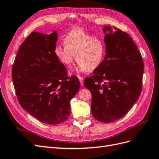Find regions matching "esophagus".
<instances>
[{
  "label": "esophagus",
  "mask_w": 159,
  "mask_h": 159,
  "mask_svg": "<svg viewBox=\"0 0 159 159\" xmlns=\"http://www.w3.org/2000/svg\"><path fill=\"white\" fill-rule=\"evenodd\" d=\"M78 78H79L80 81V84H81V85H84V79H83V78H81V77L79 76V77H78Z\"/></svg>",
  "instance_id": "esophagus-1"
}]
</instances>
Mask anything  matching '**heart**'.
Returning <instances> with one entry per match:
<instances>
[{"label": "heart", "mask_w": 159, "mask_h": 159, "mask_svg": "<svg viewBox=\"0 0 159 159\" xmlns=\"http://www.w3.org/2000/svg\"><path fill=\"white\" fill-rule=\"evenodd\" d=\"M64 43V46L57 45L54 50L56 56L63 64L70 66L75 56L78 63L77 70L91 71L102 63L105 53L103 42L82 30L74 29L68 32Z\"/></svg>", "instance_id": "obj_1"}]
</instances>
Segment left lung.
<instances>
[{
  "label": "left lung",
  "instance_id": "8db88e82",
  "mask_svg": "<svg viewBox=\"0 0 159 159\" xmlns=\"http://www.w3.org/2000/svg\"><path fill=\"white\" fill-rule=\"evenodd\" d=\"M106 54L84 86L91 93V109L99 121L111 123L124 117L139 98L144 62L137 45L127 32L105 26Z\"/></svg>",
  "mask_w": 159,
  "mask_h": 159
}]
</instances>
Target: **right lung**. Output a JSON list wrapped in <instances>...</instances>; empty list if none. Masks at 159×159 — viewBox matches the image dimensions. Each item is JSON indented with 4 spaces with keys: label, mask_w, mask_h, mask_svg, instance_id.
I'll return each instance as SVG.
<instances>
[{
    "label": "right lung",
    "mask_w": 159,
    "mask_h": 159,
    "mask_svg": "<svg viewBox=\"0 0 159 159\" xmlns=\"http://www.w3.org/2000/svg\"><path fill=\"white\" fill-rule=\"evenodd\" d=\"M56 31L50 34L30 33L19 47L12 68V78L18 102L42 123L57 125L70 115V100L80 83L68 76L65 66L55 54Z\"/></svg>",
    "instance_id": "right-lung-1"
}]
</instances>
